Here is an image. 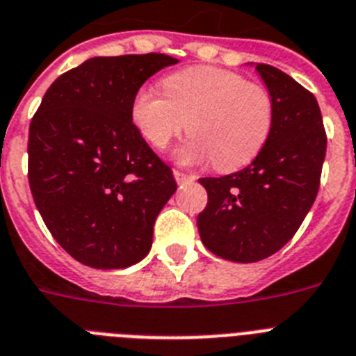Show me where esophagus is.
Returning <instances> with one entry per match:
<instances>
[{
    "label": "esophagus",
    "instance_id": "34e87169",
    "mask_svg": "<svg viewBox=\"0 0 356 356\" xmlns=\"http://www.w3.org/2000/svg\"><path fill=\"white\" fill-rule=\"evenodd\" d=\"M173 177H175V181H177L179 184L188 183V181H195V175H193V173L181 172V170H173Z\"/></svg>",
    "mask_w": 356,
    "mask_h": 356
}]
</instances>
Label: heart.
<instances>
[{"label": "heart", "mask_w": 356, "mask_h": 356, "mask_svg": "<svg viewBox=\"0 0 356 356\" xmlns=\"http://www.w3.org/2000/svg\"><path fill=\"white\" fill-rule=\"evenodd\" d=\"M163 93L139 88L130 115L148 145L168 148L181 134H192L177 152L184 164L211 161L232 172L252 163L266 146L275 122V103L264 85L234 70L190 67L163 79Z\"/></svg>", "instance_id": "1"}]
</instances>
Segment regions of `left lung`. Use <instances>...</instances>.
<instances>
[{"label": "left lung", "instance_id": "1", "mask_svg": "<svg viewBox=\"0 0 356 356\" xmlns=\"http://www.w3.org/2000/svg\"><path fill=\"white\" fill-rule=\"evenodd\" d=\"M257 72L273 95L270 139L241 172L199 179L208 192L197 215L202 244L234 262L268 259L297 234L318 193L327 143L315 95L271 65Z\"/></svg>", "mask_w": 356, "mask_h": 356}]
</instances>
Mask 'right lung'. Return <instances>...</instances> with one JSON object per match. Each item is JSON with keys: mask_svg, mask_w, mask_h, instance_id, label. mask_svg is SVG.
I'll list each match as a JSON object with an SVG mask.
<instances>
[{"mask_svg": "<svg viewBox=\"0 0 356 356\" xmlns=\"http://www.w3.org/2000/svg\"><path fill=\"white\" fill-rule=\"evenodd\" d=\"M177 59L92 58L59 76L29 128V184L59 246L97 270L150 252L154 222L177 183L130 115L136 92Z\"/></svg>", "mask_w": 356, "mask_h": 356, "instance_id": "add662e5", "label": "right lung"}]
</instances>
